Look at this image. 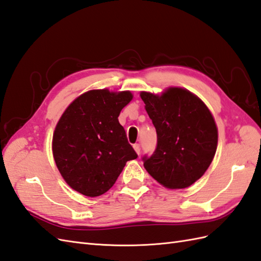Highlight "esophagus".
<instances>
[{"label": "esophagus", "instance_id": "34e87169", "mask_svg": "<svg viewBox=\"0 0 261 261\" xmlns=\"http://www.w3.org/2000/svg\"><path fill=\"white\" fill-rule=\"evenodd\" d=\"M133 149L136 150V152H137L138 154H140V152H141V147H140V144H139V143L133 144Z\"/></svg>", "mask_w": 261, "mask_h": 261}]
</instances>
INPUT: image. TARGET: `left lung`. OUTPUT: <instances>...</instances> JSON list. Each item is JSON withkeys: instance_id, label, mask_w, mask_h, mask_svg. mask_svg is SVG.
<instances>
[{"instance_id": "obj_1", "label": "left lung", "mask_w": 261, "mask_h": 261, "mask_svg": "<svg viewBox=\"0 0 261 261\" xmlns=\"http://www.w3.org/2000/svg\"><path fill=\"white\" fill-rule=\"evenodd\" d=\"M156 131V147L143 155L145 170L169 189H184L209 168L218 143L213 114L195 94L170 88L160 96L141 92Z\"/></svg>"}]
</instances>
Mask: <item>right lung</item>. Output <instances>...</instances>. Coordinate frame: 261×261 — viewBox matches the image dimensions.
<instances>
[{
	"label": "right lung",
	"instance_id": "1",
	"mask_svg": "<svg viewBox=\"0 0 261 261\" xmlns=\"http://www.w3.org/2000/svg\"><path fill=\"white\" fill-rule=\"evenodd\" d=\"M132 100L129 91L92 90L79 96L62 114L53 135V156L72 189L98 197L116 184L126 161L138 158L119 123Z\"/></svg>",
	"mask_w": 261,
	"mask_h": 261
}]
</instances>
